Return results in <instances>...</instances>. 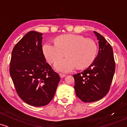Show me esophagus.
Instances as JSON below:
<instances>
[{
    "label": "esophagus",
    "mask_w": 127,
    "mask_h": 127,
    "mask_svg": "<svg viewBox=\"0 0 127 127\" xmlns=\"http://www.w3.org/2000/svg\"><path fill=\"white\" fill-rule=\"evenodd\" d=\"M60 76L61 78H64V77H66V74H60Z\"/></svg>",
    "instance_id": "obj_1"
}]
</instances>
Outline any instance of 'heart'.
<instances>
[{
    "label": "heart",
    "instance_id": "1",
    "mask_svg": "<svg viewBox=\"0 0 127 127\" xmlns=\"http://www.w3.org/2000/svg\"><path fill=\"white\" fill-rule=\"evenodd\" d=\"M56 43L46 42L42 52L49 62L54 63L65 53L66 58L58 60L54 67L60 72H68L77 66L79 69L87 67L92 64L97 52L94 40L80 34H67L56 38Z\"/></svg>",
    "mask_w": 127,
    "mask_h": 127
}]
</instances>
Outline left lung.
<instances>
[{
    "instance_id": "8db88e82",
    "label": "left lung",
    "mask_w": 127,
    "mask_h": 127,
    "mask_svg": "<svg viewBox=\"0 0 127 127\" xmlns=\"http://www.w3.org/2000/svg\"><path fill=\"white\" fill-rule=\"evenodd\" d=\"M94 33L99 45L97 57L87 69L73 75L76 95L86 103L99 100L107 94L115 72L112 47L100 34Z\"/></svg>"
}]
</instances>
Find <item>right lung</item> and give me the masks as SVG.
<instances>
[{"label":"right lung","instance_id":"right-lung-1","mask_svg":"<svg viewBox=\"0 0 127 127\" xmlns=\"http://www.w3.org/2000/svg\"><path fill=\"white\" fill-rule=\"evenodd\" d=\"M42 34L30 31L15 45L10 74L17 93L32 106L47 105L54 97L60 77L46 62L42 48Z\"/></svg>","mask_w":127,"mask_h":127}]
</instances>
